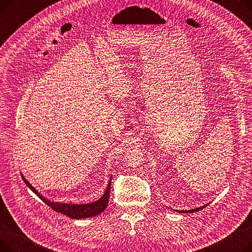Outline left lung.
<instances>
[{
    "label": "left lung",
    "instance_id": "left-lung-1",
    "mask_svg": "<svg viewBox=\"0 0 252 252\" xmlns=\"http://www.w3.org/2000/svg\"><path fill=\"white\" fill-rule=\"evenodd\" d=\"M207 205H208V203L204 204L203 206H200V207H196V208H193V209H190V210H176V209H174V210H176L177 213H181V214H192V213H195V211H198V210H200V209H203V208H205Z\"/></svg>",
    "mask_w": 252,
    "mask_h": 252
}]
</instances>
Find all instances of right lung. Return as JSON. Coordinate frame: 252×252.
I'll list each match as a JSON object with an SVG mask.
<instances>
[{
    "mask_svg": "<svg viewBox=\"0 0 252 252\" xmlns=\"http://www.w3.org/2000/svg\"><path fill=\"white\" fill-rule=\"evenodd\" d=\"M22 180L24 183L36 196H38L39 199H42L48 206H50L52 209H54L57 213H60L62 215L67 216L68 218H71L73 220H79V219H88L92 217H96L100 215L101 213L105 210V208L108 205L109 201V195H110V188H111V176L110 180L108 182L107 187L105 189L104 194L102 195L101 198H99L98 200L91 202V203H86V204H77V203H63V202H54L47 199L46 197H44L41 193H39L32 185L25 179L23 175H21Z\"/></svg>",
    "mask_w": 252,
    "mask_h": 252,
    "instance_id": "1",
    "label": "right lung"
}]
</instances>
